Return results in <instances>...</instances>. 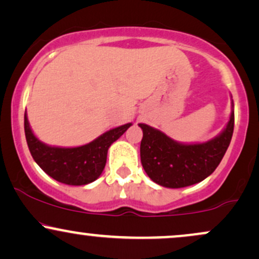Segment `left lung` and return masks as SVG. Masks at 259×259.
<instances>
[{"label": "left lung", "instance_id": "obj_1", "mask_svg": "<svg viewBox=\"0 0 259 259\" xmlns=\"http://www.w3.org/2000/svg\"><path fill=\"white\" fill-rule=\"evenodd\" d=\"M142 129L140 157L150 179L160 186L180 189L209 177L227 152L234 132V103L227 125L206 142L183 144L158 129L140 123Z\"/></svg>", "mask_w": 259, "mask_h": 259}]
</instances>
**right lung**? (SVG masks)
Returning <instances> with one entry per match:
<instances>
[{
    "instance_id": "1",
    "label": "right lung",
    "mask_w": 259,
    "mask_h": 259,
    "mask_svg": "<svg viewBox=\"0 0 259 259\" xmlns=\"http://www.w3.org/2000/svg\"><path fill=\"white\" fill-rule=\"evenodd\" d=\"M124 124L78 147L50 146L32 133L28 115H24V130L28 147L35 162L47 175L67 185H86L95 181L105 169L108 148L132 126Z\"/></svg>"
}]
</instances>
